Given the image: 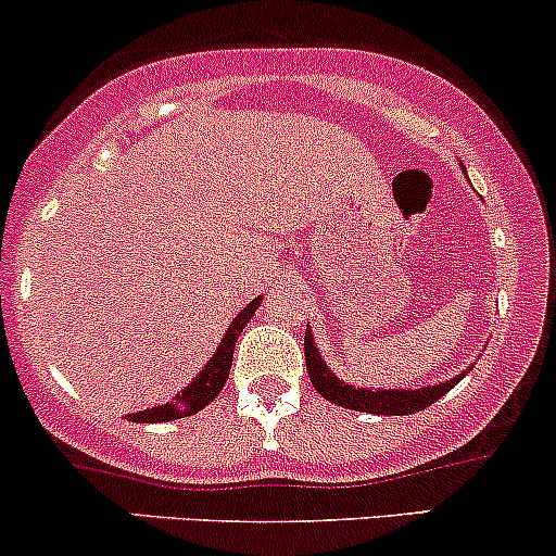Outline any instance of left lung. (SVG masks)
Segmentation results:
<instances>
[{
	"label": "left lung",
	"instance_id": "left-lung-1",
	"mask_svg": "<svg viewBox=\"0 0 556 556\" xmlns=\"http://www.w3.org/2000/svg\"><path fill=\"white\" fill-rule=\"evenodd\" d=\"M304 359H307V376L315 386V391L328 402L339 404V407L357 409V413H372V415H415L420 409L430 407L433 402H439L441 396L448 394L454 386L459 383V378L446 380L439 386H426V389L415 391H365L354 389V386L341 383L333 372L328 370V365L317 354V346L312 344V333H304Z\"/></svg>",
	"mask_w": 556,
	"mask_h": 556
}]
</instances>
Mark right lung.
<instances>
[{
  "instance_id": "1",
  "label": "right lung",
  "mask_w": 556,
  "mask_h": 556,
  "mask_svg": "<svg viewBox=\"0 0 556 556\" xmlns=\"http://www.w3.org/2000/svg\"><path fill=\"white\" fill-rule=\"evenodd\" d=\"M262 299L254 296L252 302L247 304L244 309H241V315L236 317L233 323H230L228 333L223 336L220 346H217V352L212 354V359L204 365V370L199 372L194 378V383L189 386V389H184L180 394H176L173 402H167L165 407H152V409H143V413H136V415H128L130 420L136 422H167V420H178V417H189L199 413V409L204 407V404H210L212 399L220 394L223 383L228 380V372H230V362H233V346L236 341H239L241 330L249 320H252L254 309L260 307Z\"/></svg>"
}]
</instances>
